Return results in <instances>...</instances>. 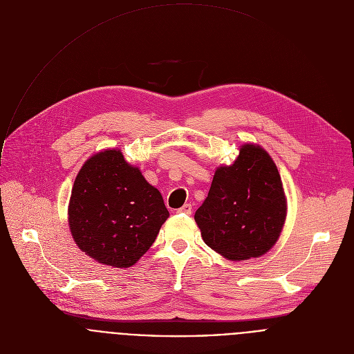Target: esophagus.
<instances>
[{
    "label": "esophagus",
    "instance_id": "esophagus-1",
    "mask_svg": "<svg viewBox=\"0 0 354 354\" xmlns=\"http://www.w3.org/2000/svg\"><path fill=\"white\" fill-rule=\"evenodd\" d=\"M178 213H182V214H192V205H183L180 209H178Z\"/></svg>",
    "mask_w": 354,
    "mask_h": 354
}]
</instances>
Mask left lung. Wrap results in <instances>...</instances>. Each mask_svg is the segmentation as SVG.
Returning a JSON list of instances; mask_svg holds the SVG:
<instances>
[{
	"label": "left lung",
	"instance_id": "8db88e82",
	"mask_svg": "<svg viewBox=\"0 0 354 354\" xmlns=\"http://www.w3.org/2000/svg\"><path fill=\"white\" fill-rule=\"evenodd\" d=\"M287 201L276 164L255 144H243L232 165L218 167L194 220L201 236L230 261L259 258L277 242Z\"/></svg>",
	"mask_w": 354,
	"mask_h": 354
}]
</instances>
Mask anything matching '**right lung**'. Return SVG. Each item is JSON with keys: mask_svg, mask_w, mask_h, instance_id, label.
Masks as SVG:
<instances>
[{"mask_svg": "<svg viewBox=\"0 0 354 354\" xmlns=\"http://www.w3.org/2000/svg\"><path fill=\"white\" fill-rule=\"evenodd\" d=\"M169 217L158 189L126 162L120 149L92 156L70 197L68 225L78 248L96 262L130 268L154 243Z\"/></svg>", "mask_w": 354, "mask_h": 354, "instance_id": "obj_1", "label": "right lung"}]
</instances>
